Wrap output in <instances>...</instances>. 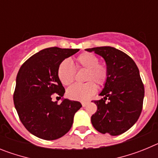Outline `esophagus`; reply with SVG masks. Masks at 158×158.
<instances>
[{
	"label": "esophagus",
	"instance_id": "34e87169",
	"mask_svg": "<svg viewBox=\"0 0 158 158\" xmlns=\"http://www.w3.org/2000/svg\"><path fill=\"white\" fill-rule=\"evenodd\" d=\"M87 102H82L81 103V104H82V106H83V107H85L86 105H87Z\"/></svg>",
	"mask_w": 158,
	"mask_h": 158
}]
</instances>
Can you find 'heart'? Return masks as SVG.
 I'll use <instances>...</instances> for the list:
<instances>
[{
	"label": "heart",
	"instance_id": "1",
	"mask_svg": "<svg viewBox=\"0 0 158 158\" xmlns=\"http://www.w3.org/2000/svg\"><path fill=\"white\" fill-rule=\"evenodd\" d=\"M77 67L87 69L85 81H89L83 85L77 84L67 89L66 95L69 99L79 101L89 100L96 92V82L99 85H104L107 80L108 71L104 65L99 64L98 57L94 54L85 52L76 58ZM58 77L64 85H70L74 81L75 69L69 60H63L58 67ZM90 81L89 82V81Z\"/></svg>",
	"mask_w": 158,
	"mask_h": 158
}]
</instances>
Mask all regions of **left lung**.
I'll return each mask as SVG.
<instances>
[{
  "label": "left lung",
  "instance_id": "obj_1",
  "mask_svg": "<svg viewBox=\"0 0 158 158\" xmlns=\"http://www.w3.org/2000/svg\"><path fill=\"white\" fill-rule=\"evenodd\" d=\"M85 51L104 58L108 71L107 81L99 94L104 98L94 101L97 111L92 115V124L102 134L121 135L133 126L142 112L145 90L139 68L131 57L115 47Z\"/></svg>",
  "mask_w": 158,
  "mask_h": 158
}]
</instances>
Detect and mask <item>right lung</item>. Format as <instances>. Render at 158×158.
<instances>
[{
    "label": "right lung",
    "instance_id": "add662e5",
    "mask_svg": "<svg viewBox=\"0 0 158 158\" xmlns=\"http://www.w3.org/2000/svg\"><path fill=\"white\" fill-rule=\"evenodd\" d=\"M79 49L50 47L32 55L20 67L14 104L25 128L35 136L54 140L70 130L75 113L82 107L78 101L62 98L52 101L51 95L63 96L65 89L58 77V67Z\"/></svg>",
    "mask_w": 158,
    "mask_h": 158
}]
</instances>
